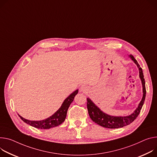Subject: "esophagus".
Wrapping results in <instances>:
<instances>
[{
	"label": "esophagus",
	"instance_id": "obj_1",
	"mask_svg": "<svg viewBox=\"0 0 157 157\" xmlns=\"http://www.w3.org/2000/svg\"><path fill=\"white\" fill-rule=\"evenodd\" d=\"M88 90V87L86 86H82L81 87V88H80V91H81V92H83V93L86 92Z\"/></svg>",
	"mask_w": 157,
	"mask_h": 157
}]
</instances>
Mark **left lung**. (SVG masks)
<instances>
[{"label": "left lung", "mask_w": 157, "mask_h": 157, "mask_svg": "<svg viewBox=\"0 0 157 157\" xmlns=\"http://www.w3.org/2000/svg\"><path fill=\"white\" fill-rule=\"evenodd\" d=\"M129 57L134 61L138 68L140 78L141 81L142 86H143V97H142L141 101L139 103L138 106L135 109V111L132 114H131L130 115L126 117H113L108 115L102 111L89 98H88L87 108L91 119L94 122L103 127L107 128H118L130 124L138 116L140 113V110L144 105L146 96V88L143 71H142L141 67H140V66L139 65L137 61L135 59L134 57L132 55H130Z\"/></svg>", "instance_id": "obj_1"}]
</instances>
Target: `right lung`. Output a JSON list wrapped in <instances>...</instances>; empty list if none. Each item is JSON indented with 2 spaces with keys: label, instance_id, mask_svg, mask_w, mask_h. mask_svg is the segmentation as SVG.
Here are the masks:
<instances>
[{
  "label": "right lung",
  "instance_id": "right-lung-1",
  "mask_svg": "<svg viewBox=\"0 0 157 157\" xmlns=\"http://www.w3.org/2000/svg\"><path fill=\"white\" fill-rule=\"evenodd\" d=\"M78 93V90H76L73 93H71L67 98L65 99V100L63 101L59 109L55 113H54L51 117L45 120L40 121H31L24 118L20 116L19 114L18 115L24 122L33 127L39 128V129H49V128L59 126L64 121L66 117L67 109L71 103L73 101L74 98Z\"/></svg>",
  "mask_w": 157,
  "mask_h": 157
}]
</instances>
